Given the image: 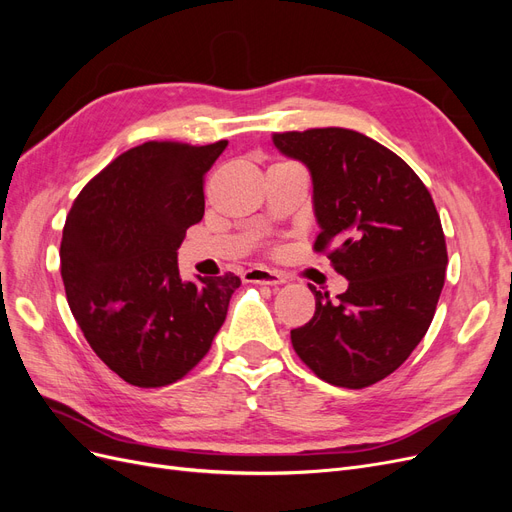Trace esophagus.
Listing matches in <instances>:
<instances>
[{
  "mask_svg": "<svg viewBox=\"0 0 512 512\" xmlns=\"http://www.w3.org/2000/svg\"><path fill=\"white\" fill-rule=\"evenodd\" d=\"M245 282L250 284H267V286H280L284 284V275L277 273V271H271V269H250L245 271Z\"/></svg>",
  "mask_w": 512,
  "mask_h": 512,
  "instance_id": "esophagus-1",
  "label": "esophagus"
}]
</instances>
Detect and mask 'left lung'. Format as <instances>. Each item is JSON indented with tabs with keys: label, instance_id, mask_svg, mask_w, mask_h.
<instances>
[{
	"label": "left lung",
	"instance_id": "left-lung-1",
	"mask_svg": "<svg viewBox=\"0 0 512 512\" xmlns=\"http://www.w3.org/2000/svg\"><path fill=\"white\" fill-rule=\"evenodd\" d=\"M277 151L312 175L314 250L348 280L335 299L309 286L314 318L292 348L314 374L363 389L404 363L436 314L448 265L440 215L425 183L391 149L344 128L273 134Z\"/></svg>",
	"mask_w": 512,
	"mask_h": 512
}]
</instances>
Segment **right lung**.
Listing matches in <instances>:
<instances>
[{
    "label": "right lung",
    "mask_w": 512,
    "mask_h": 512,
    "mask_svg": "<svg viewBox=\"0 0 512 512\" xmlns=\"http://www.w3.org/2000/svg\"><path fill=\"white\" fill-rule=\"evenodd\" d=\"M228 141H151L108 164L76 196L61 237L72 316L119 378L156 389L209 352L237 275L181 280L177 250L205 215L203 177Z\"/></svg>",
    "instance_id": "add662e5"
}]
</instances>
